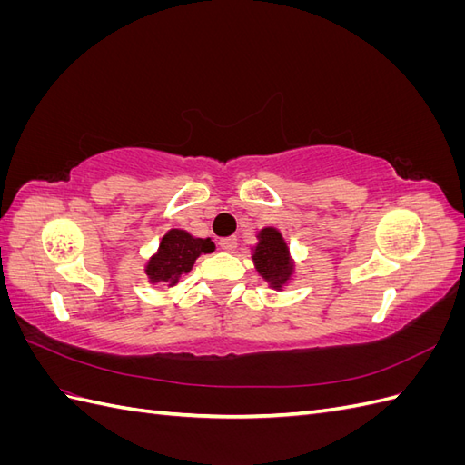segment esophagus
Masks as SVG:
<instances>
[{
	"mask_svg": "<svg viewBox=\"0 0 465 465\" xmlns=\"http://www.w3.org/2000/svg\"><path fill=\"white\" fill-rule=\"evenodd\" d=\"M219 246L224 252H234L236 250V238H223V241L219 242Z\"/></svg>",
	"mask_w": 465,
	"mask_h": 465,
	"instance_id": "1",
	"label": "esophagus"
}]
</instances>
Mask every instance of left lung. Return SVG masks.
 I'll use <instances>...</instances> for the list:
<instances>
[{
  "mask_svg": "<svg viewBox=\"0 0 465 465\" xmlns=\"http://www.w3.org/2000/svg\"><path fill=\"white\" fill-rule=\"evenodd\" d=\"M256 272L270 283L272 289L283 291L292 279L294 262L283 234L275 227H265L258 232V244L252 250Z\"/></svg>",
  "mask_w": 465,
  "mask_h": 465,
  "instance_id": "8db88e82",
  "label": "left lung"
}]
</instances>
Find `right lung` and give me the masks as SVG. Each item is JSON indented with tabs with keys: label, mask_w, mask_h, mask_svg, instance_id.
Returning <instances> with one entry per match:
<instances>
[{
	"label": "right lung",
	"mask_w": 465,
	"mask_h": 465,
	"mask_svg": "<svg viewBox=\"0 0 465 465\" xmlns=\"http://www.w3.org/2000/svg\"><path fill=\"white\" fill-rule=\"evenodd\" d=\"M213 250L215 244L211 238H195L188 231L171 229L161 238L159 250L149 258L145 275L153 285L164 283L174 287L182 275L192 272L195 260Z\"/></svg>",
	"instance_id": "1"
}]
</instances>
